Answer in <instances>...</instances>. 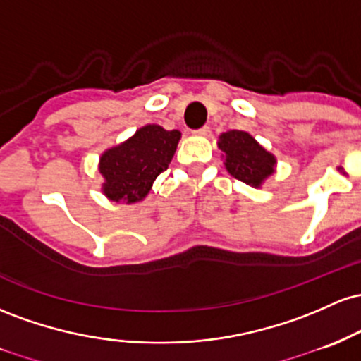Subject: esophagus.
Returning <instances> with one entry per match:
<instances>
[{
    "mask_svg": "<svg viewBox=\"0 0 361 361\" xmlns=\"http://www.w3.org/2000/svg\"><path fill=\"white\" fill-rule=\"evenodd\" d=\"M208 133H209V126H202L200 129H196V131H194V135L204 136V135H208Z\"/></svg>",
    "mask_w": 361,
    "mask_h": 361,
    "instance_id": "1",
    "label": "esophagus"
}]
</instances>
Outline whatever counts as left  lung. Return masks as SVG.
Segmentation results:
<instances>
[{"instance_id": "8db88e82", "label": "left lung", "mask_w": 361, "mask_h": 361, "mask_svg": "<svg viewBox=\"0 0 361 361\" xmlns=\"http://www.w3.org/2000/svg\"><path fill=\"white\" fill-rule=\"evenodd\" d=\"M218 147L225 153V167L235 179L257 188L273 173L276 160L249 133L237 129L224 133Z\"/></svg>"}]
</instances>
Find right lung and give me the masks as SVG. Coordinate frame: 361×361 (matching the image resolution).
<instances>
[{
  "label": "right lung",
  "mask_w": 361,
  "mask_h": 361,
  "mask_svg": "<svg viewBox=\"0 0 361 361\" xmlns=\"http://www.w3.org/2000/svg\"><path fill=\"white\" fill-rule=\"evenodd\" d=\"M179 140L180 133L176 129L167 131L149 124L123 145L107 149L100 159L105 196L116 202L143 200L152 182L167 170Z\"/></svg>",
  "instance_id": "1"
}]
</instances>
